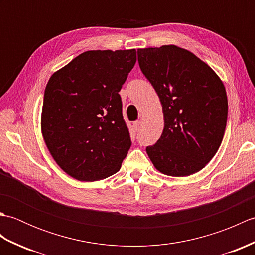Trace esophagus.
I'll return each mask as SVG.
<instances>
[{
	"label": "esophagus",
	"mask_w": 255,
	"mask_h": 255,
	"mask_svg": "<svg viewBox=\"0 0 255 255\" xmlns=\"http://www.w3.org/2000/svg\"><path fill=\"white\" fill-rule=\"evenodd\" d=\"M133 128H134V130H136V131H139L140 128H141V122H140V121L133 122Z\"/></svg>",
	"instance_id": "1"
}]
</instances>
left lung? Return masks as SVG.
Here are the masks:
<instances>
[{"mask_svg":"<svg viewBox=\"0 0 255 255\" xmlns=\"http://www.w3.org/2000/svg\"><path fill=\"white\" fill-rule=\"evenodd\" d=\"M138 61L164 116L160 139L145 149L154 167L177 177L204 169L225 134L228 100L224 83L208 64L174 45L138 49Z\"/></svg>","mask_w":255,"mask_h":255,"instance_id":"1","label":"left lung"}]
</instances>
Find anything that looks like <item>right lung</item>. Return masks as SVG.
Wrapping results in <instances>:
<instances>
[{
	"instance_id": "1",
	"label": "right lung",
	"mask_w": 255,
	"mask_h": 255,
	"mask_svg": "<svg viewBox=\"0 0 255 255\" xmlns=\"http://www.w3.org/2000/svg\"><path fill=\"white\" fill-rule=\"evenodd\" d=\"M136 60V49L85 51L48 81L41 133L75 180L100 181L121 169L131 140L118 92Z\"/></svg>"
}]
</instances>
